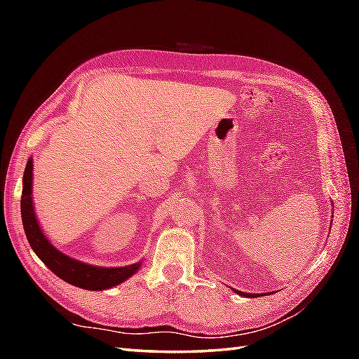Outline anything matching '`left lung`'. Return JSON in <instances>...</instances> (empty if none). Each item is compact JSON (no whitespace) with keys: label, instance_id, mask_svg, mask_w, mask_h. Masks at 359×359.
<instances>
[{"label":"left lung","instance_id":"1","mask_svg":"<svg viewBox=\"0 0 359 359\" xmlns=\"http://www.w3.org/2000/svg\"><path fill=\"white\" fill-rule=\"evenodd\" d=\"M236 293L241 294V296H245V297H256V296H259L256 293H242V292H239V290H236Z\"/></svg>","mask_w":359,"mask_h":359}]
</instances>
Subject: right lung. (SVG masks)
<instances>
[{
	"label": "right lung",
	"mask_w": 359,
	"mask_h": 359,
	"mask_svg": "<svg viewBox=\"0 0 359 359\" xmlns=\"http://www.w3.org/2000/svg\"><path fill=\"white\" fill-rule=\"evenodd\" d=\"M34 163L29 157L25 175H22V194H21V219L25 226L29 245L35 255L41 259L48 269L55 273L60 279L83 290H108L125 282L140 270L142 261L126 266H97L77 261L62 253L50 243L43 233L40 222L35 216V207L32 199V182H34Z\"/></svg>",
	"instance_id": "add662e5"
}]
</instances>
